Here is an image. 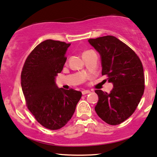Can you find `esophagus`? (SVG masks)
<instances>
[{"mask_svg":"<svg viewBox=\"0 0 157 157\" xmlns=\"http://www.w3.org/2000/svg\"><path fill=\"white\" fill-rule=\"evenodd\" d=\"M90 92V90H84L82 91V95H86V94H89Z\"/></svg>","mask_w":157,"mask_h":157,"instance_id":"34e87169","label":"esophagus"}]
</instances>
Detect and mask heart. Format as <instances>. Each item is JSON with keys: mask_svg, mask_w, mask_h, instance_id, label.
I'll return each instance as SVG.
<instances>
[{"mask_svg": "<svg viewBox=\"0 0 157 157\" xmlns=\"http://www.w3.org/2000/svg\"><path fill=\"white\" fill-rule=\"evenodd\" d=\"M90 52H91V50H87V51H85V52H83V54H82V56H86V55H87V54L90 53Z\"/></svg>", "mask_w": 157, "mask_h": 157, "instance_id": "1", "label": "heart"}]
</instances>
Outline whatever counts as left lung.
Segmentation results:
<instances>
[{
  "label": "left lung",
  "instance_id": "obj_1",
  "mask_svg": "<svg viewBox=\"0 0 157 157\" xmlns=\"http://www.w3.org/2000/svg\"><path fill=\"white\" fill-rule=\"evenodd\" d=\"M88 41L101 56V75H106L107 80L114 86L109 94L95 90L99 97L95 111L107 124L118 125L133 114L143 95L145 77L142 62L135 51L113 36Z\"/></svg>",
  "mask_w": 157,
  "mask_h": 157
}]
</instances>
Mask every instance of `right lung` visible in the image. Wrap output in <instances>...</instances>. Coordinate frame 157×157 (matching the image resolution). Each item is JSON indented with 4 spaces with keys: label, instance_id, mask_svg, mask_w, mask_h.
Listing matches in <instances>:
<instances>
[{
    "label": "right lung",
    "instance_id": "right-lung-1",
    "mask_svg": "<svg viewBox=\"0 0 157 157\" xmlns=\"http://www.w3.org/2000/svg\"><path fill=\"white\" fill-rule=\"evenodd\" d=\"M71 44L52 39L38 44L26 58L21 72V86L26 106L41 126L50 130L69 122L82 93L58 88L55 78L63 69Z\"/></svg>",
    "mask_w": 157,
    "mask_h": 157
}]
</instances>
